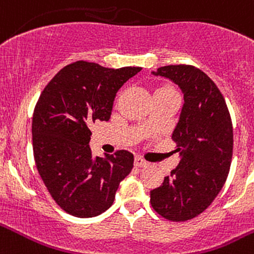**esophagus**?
<instances>
[{
	"label": "esophagus",
	"mask_w": 254,
	"mask_h": 254,
	"mask_svg": "<svg viewBox=\"0 0 254 254\" xmlns=\"http://www.w3.org/2000/svg\"><path fill=\"white\" fill-rule=\"evenodd\" d=\"M135 165H136L137 167H142V166H147L149 162H147L145 159H142L141 156H136L135 157Z\"/></svg>",
	"instance_id": "obj_1"
}]
</instances>
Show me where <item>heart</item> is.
Masks as SVG:
<instances>
[{"label":"heart","instance_id":"1","mask_svg":"<svg viewBox=\"0 0 254 254\" xmlns=\"http://www.w3.org/2000/svg\"><path fill=\"white\" fill-rule=\"evenodd\" d=\"M159 89H164V90H174V89H172L171 87H161V88H159ZM159 89H157V90H159Z\"/></svg>","mask_w":254,"mask_h":254}]
</instances>
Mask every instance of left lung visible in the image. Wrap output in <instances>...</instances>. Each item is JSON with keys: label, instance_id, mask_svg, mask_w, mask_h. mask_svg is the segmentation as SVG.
<instances>
[{"label": "left lung", "instance_id": "obj_1", "mask_svg": "<svg viewBox=\"0 0 254 254\" xmlns=\"http://www.w3.org/2000/svg\"><path fill=\"white\" fill-rule=\"evenodd\" d=\"M152 74L179 85L185 103L171 135L181 160L150 192V202L166 220L184 222L202 213L225 185L232 161V120L217 85L198 68L171 64Z\"/></svg>", "mask_w": 254, "mask_h": 254}]
</instances>
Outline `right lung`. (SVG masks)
<instances>
[{"label":"right lung","instance_id":"obj_1","mask_svg":"<svg viewBox=\"0 0 254 254\" xmlns=\"http://www.w3.org/2000/svg\"><path fill=\"white\" fill-rule=\"evenodd\" d=\"M140 67L105 68L78 61L59 70L34 107L32 142L37 170L57 205L75 217H94L113 205L134 155L93 156L89 127L110 119L115 95Z\"/></svg>","mask_w":254,"mask_h":254}]
</instances>
